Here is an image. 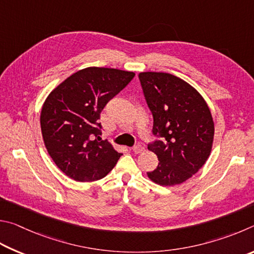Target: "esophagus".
Returning a JSON list of instances; mask_svg holds the SVG:
<instances>
[{
	"instance_id": "34e87169",
	"label": "esophagus",
	"mask_w": 254,
	"mask_h": 254,
	"mask_svg": "<svg viewBox=\"0 0 254 254\" xmlns=\"http://www.w3.org/2000/svg\"><path fill=\"white\" fill-rule=\"evenodd\" d=\"M144 147L141 145H136V146H134V147H132V152H134L135 154H140V153H143L144 152Z\"/></svg>"
}]
</instances>
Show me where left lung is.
<instances>
[{
	"instance_id": "left-lung-1",
	"label": "left lung",
	"mask_w": 254,
	"mask_h": 254,
	"mask_svg": "<svg viewBox=\"0 0 254 254\" xmlns=\"http://www.w3.org/2000/svg\"><path fill=\"white\" fill-rule=\"evenodd\" d=\"M138 78L154 118L156 139L148 149L159 161L147 175L162 186L183 183L210 156L214 137L210 108L192 86L176 75L140 72Z\"/></svg>"
}]
</instances>
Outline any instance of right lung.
I'll return each mask as SVG.
<instances>
[{"label":"right lung","mask_w":254,"mask_h":254,"mask_svg":"<svg viewBox=\"0 0 254 254\" xmlns=\"http://www.w3.org/2000/svg\"><path fill=\"white\" fill-rule=\"evenodd\" d=\"M134 77L129 71L90 66L66 78L47 98L40 117L44 145L70 179L98 181L117 164L123 154L101 140L100 114Z\"/></svg>","instance_id":"1"}]
</instances>
